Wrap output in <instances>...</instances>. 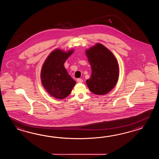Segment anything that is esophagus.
Returning <instances> with one entry per match:
<instances>
[{
  "instance_id": "obj_1",
  "label": "esophagus",
  "mask_w": 159,
  "mask_h": 159,
  "mask_svg": "<svg viewBox=\"0 0 159 159\" xmlns=\"http://www.w3.org/2000/svg\"><path fill=\"white\" fill-rule=\"evenodd\" d=\"M77 81L78 82V83H82V82H83V80H82V79H81V78H78V79L77 80Z\"/></svg>"
}]
</instances>
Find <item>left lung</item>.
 Here are the masks:
<instances>
[{
    "label": "left lung",
    "mask_w": 159,
    "mask_h": 159,
    "mask_svg": "<svg viewBox=\"0 0 159 159\" xmlns=\"http://www.w3.org/2000/svg\"><path fill=\"white\" fill-rule=\"evenodd\" d=\"M91 67V75L86 80L89 90L95 94L105 95L114 88L119 78V65L114 55L100 43L86 51Z\"/></svg>",
    "instance_id": "obj_1"
}]
</instances>
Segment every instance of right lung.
<instances>
[{"mask_svg":"<svg viewBox=\"0 0 159 159\" xmlns=\"http://www.w3.org/2000/svg\"><path fill=\"white\" fill-rule=\"evenodd\" d=\"M74 50L56 49L48 56L41 71V80L44 89L52 97L66 98L76 84L64 67V63Z\"/></svg>","mask_w":159,"mask_h":159,"instance_id":"add662e5","label":"right lung"}]
</instances>
